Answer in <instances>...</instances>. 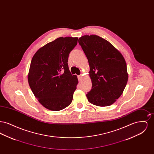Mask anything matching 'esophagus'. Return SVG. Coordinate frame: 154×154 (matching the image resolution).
<instances>
[{"label": "esophagus", "instance_id": "obj_1", "mask_svg": "<svg viewBox=\"0 0 154 154\" xmlns=\"http://www.w3.org/2000/svg\"><path fill=\"white\" fill-rule=\"evenodd\" d=\"M82 74H80V75H77V78H78L79 80H81V79H82Z\"/></svg>", "mask_w": 154, "mask_h": 154}]
</instances>
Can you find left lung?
<instances>
[{"label": "left lung", "mask_w": 154, "mask_h": 154, "mask_svg": "<svg viewBox=\"0 0 154 154\" xmlns=\"http://www.w3.org/2000/svg\"><path fill=\"white\" fill-rule=\"evenodd\" d=\"M88 59L92 89L87 97L91 103L109 106L124 92L128 74L122 54L106 40L97 35H85L79 39Z\"/></svg>", "instance_id": "1"}]
</instances>
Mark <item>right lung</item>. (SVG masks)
<instances>
[{"mask_svg": "<svg viewBox=\"0 0 154 154\" xmlns=\"http://www.w3.org/2000/svg\"><path fill=\"white\" fill-rule=\"evenodd\" d=\"M77 40V37H59L32 58L28 82L38 102L48 110H63L72 102L78 80L70 73L67 62Z\"/></svg>", "mask_w": 154, "mask_h": 154, "instance_id": "1", "label": "right lung"}]
</instances>
